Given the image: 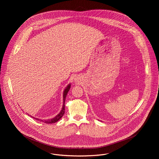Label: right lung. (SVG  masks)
Instances as JSON below:
<instances>
[{
    "instance_id": "1",
    "label": "right lung",
    "mask_w": 159,
    "mask_h": 159,
    "mask_svg": "<svg viewBox=\"0 0 159 159\" xmlns=\"http://www.w3.org/2000/svg\"><path fill=\"white\" fill-rule=\"evenodd\" d=\"M70 87H71V84L70 83L68 84V86L66 87V88L64 89V92H63V105H62V109L61 110L60 113L58 114L55 117H53L52 119H48V120H41V119H39L38 118H36V117H32L31 116H30L31 117L35 119L36 120H39V121H43L46 123H48V124H50V123H54L55 122H57L63 116L64 114L65 113V102H66V96H67V94L68 92V91L70 89Z\"/></svg>"
}]
</instances>
